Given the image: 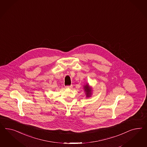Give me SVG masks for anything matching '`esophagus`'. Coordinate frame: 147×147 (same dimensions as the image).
Returning a JSON list of instances; mask_svg holds the SVG:
<instances>
[{"label":"esophagus","instance_id":"34e87169","mask_svg":"<svg viewBox=\"0 0 147 147\" xmlns=\"http://www.w3.org/2000/svg\"><path fill=\"white\" fill-rule=\"evenodd\" d=\"M65 87L66 88H72V86H66Z\"/></svg>","mask_w":147,"mask_h":147}]
</instances>
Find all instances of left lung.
Segmentation results:
<instances>
[{"label":"left lung","instance_id":"1","mask_svg":"<svg viewBox=\"0 0 147 147\" xmlns=\"http://www.w3.org/2000/svg\"><path fill=\"white\" fill-rule=\"evenodd\" d=\"M83 88L84 90L86 98H90L92 95V92H93V90L92 87L90 86L89 84L86 83L84 86Z\"/></svg>","mask_w":147,"mask_h":147}]
</instances>
